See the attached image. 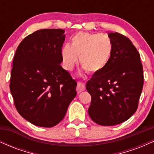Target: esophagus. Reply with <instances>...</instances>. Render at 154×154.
<instances>
[{
    "label": "esophagus",
    "instance_id": "obj_1",
    "mask_svg": "<svg viewBox=\"0 0 154 154\" xmlns=\"http://www.w3.org/2000/svg\"><path fill=\"white\" fill-rule=\"evenodd\" d=\"M85 88V85L82 84V83L79 82L78 84H77V88H76V90H77V93H81V92L84 91Z\"/></svg>",
    "mask_w": 154,
    "mask_h": 154
}]
</instances>
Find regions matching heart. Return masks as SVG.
Segmentation results:
<instances>
[{
  "mask_svg": "<svg viewBox=\"0 0 154 154\" xmlns=\"http://www.w3.org/2000/svg\"><path fill=\"white\" fill-rule=\"evenodd\" d=\"M113 45L109 37L102 34L78 32L72 39L71 45L66 44L61 50L63 65L71 71L79 57V64L89 74H98L110 61Z\"/></svg>",
  "mask_w": 154,
  "mask_h": 154,
  "instance_id": "heart-1",
  "label": "heart"
}]
</instances>
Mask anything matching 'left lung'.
Instances as JSON below:
<instances>
[{"label":"left lung","mask_w":154,"mask_h":154,"mask_svg":"<svg viewBox=\"0 0 154 154\" xmlns=\"http://www.w3.org/2000/svg\"><path fill=\"white\" fill-rule=\"evenodd\" d=\"M109 37L113 45L110 61L86 84L92 98L88 114L102 126L130 119L137 110L143 86L140 54L131 40L118 32L109 33Z\"/></svg>","instance_id":"left-lung-1"}]
</instances>
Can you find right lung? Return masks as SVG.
Wrapping results in <instances>:
<instances>
[{
	"label": "right lung",
	"mask_w": 154,
	"mask_h": 154,
	"mask_svg": "<svg viewBox=\"0 0 154 154\" xmlns=\"http://www.w3.org/2000/svg\"><path fill=\"white\" fill-rule=\"evenodd\" d=\"M64 32L61 29L35 32L21 42L14 57L10 91L15 107L36 126L58 125L77 95V82L61 66Z\"/></svg>",
	"instance_id": "1"
}]
</instances>
